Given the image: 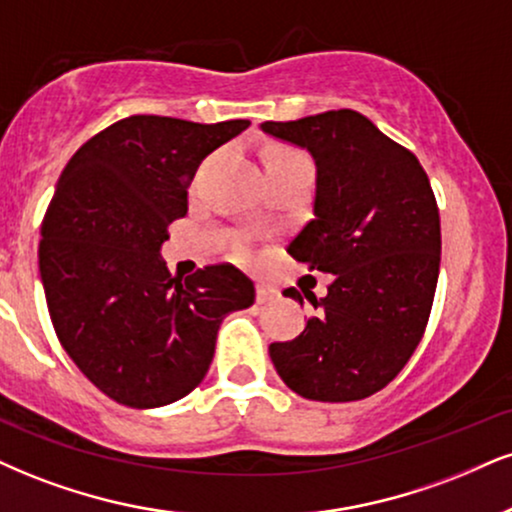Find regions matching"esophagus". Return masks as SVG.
Listing matches in <instances>:
<instances>
[{
    "label": "esophagus",
    "instance_id": "1",
    "mask_svg": "<svg viewBox=\"0 0 512 512\" xmlns=\"http://www.w3.org/2000/svg\"><path fill=\"white\" fill-rule=\"evenodd\" d=\"M277 289H273V287H268V285H258L256 287V301L258 304H273V301L277 299Z\"/></svg>",
    "mask_w": 512,
    "mask_h": 512
}]
</instances>
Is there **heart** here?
I'll use <instances>...</instances> for the list:
<instances>
[{
	"label": "heart",
	"instance_id": "b5f03b06",
	"mask_svg": "<svg viewBox=\"0 0 512 512\" xmlns=\"http://www.w3.org/2000/svg\"><path fill=\"white\" fill-rule=\"evenodd\" d=\"M289 156H301V154H294V151H280V154L273 156V159H289Z\"/></svg>",
	"mask_w": 512,
	"mask_h": 512
}]
</instances>
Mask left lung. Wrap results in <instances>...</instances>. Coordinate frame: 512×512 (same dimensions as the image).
<instances>
[{
	"mask_svg": "<svg viewBox=\"0 0 512 512\" xmlns=\"http://www.w3.org/2000/svg\"><path fill=\"white\" fill-rule=\"evenodd\" d=\"M315 163L313 220L287 246L308 270L334 275L327 296L304 292L318 315L292 342L270 344L289 389L346 403L399 375L430 318L441 225L420 161L351 109L258 125ZM304 306V296L287 289Z\"/></svg>",
	"mask_w": 512,
	"mask_h": 512,
	"instance_id": "8db88e82",
	"label": "left lung"
}]
</instances>
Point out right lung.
I'll use <instances>...</instances> for the list:
<instances>
[{"instance_id": "1", "label": "right lung", "mask_w": 512, "mask_h": 512, "mask_svg": "<svg viewBox=\"0 0 512 512\" xmlns=\"http://www.w3.org/2000/svg\"><path fill=\"white\" fill-rule=\"evenodd\" d=\"M249 121L130 116L71 156L42 220L40 277L56 337L113 401L161 408L204 380L225 315L254 304L235 266L170 277L161 246L211 151Z\"/></svg>"}]
</instances>
